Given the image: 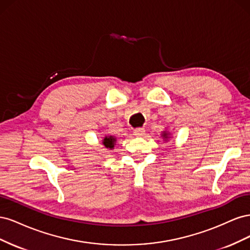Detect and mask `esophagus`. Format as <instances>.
<instances>
[{
    "instance_id": "obj_1",
    "label": "esophagus",
    "mask_w": 250,
    "mask_h": 250,
    "mask_svg": "<svg viewBox=\"0 0 250 250\" xmlns=\"http://www.w3.org/2000/svg\"><path fill=\"white\" fill-rule=\"evenodd\" d=\"M133 133L137 135V137H143L144 134H145V129L144 128H135V129L133 130Z\"/></svg>"
}]
</instances>
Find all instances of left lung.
Returning <instances> with one entry per match:
<instances>
[{
    "label": "left lung",
    "mask_w": 250,
    "mask_h": 250,
    "mask_svg": "<svg viewBox=\"0 0 250 250\" xmlns=\"http://www.w3.org/2000/svg\"><path fill=\"white\" fill-rule=\"evenodd\" d=\"M163 137H164V139H165V140H166V139H168V134L166 133V131L163 133Z\"/></svg>",
    "instance_id": "8db88e82"
}]
</instances>
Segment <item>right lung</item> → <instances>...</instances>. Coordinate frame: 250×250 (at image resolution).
I'll list each match as a JSON object with an SVG mask.
<instances>
[{
	"instance_id": "add662e5",
	"label": "right lung",
	"mask_w": 250,
	"mask_h": 250,
	"mask_svg": "<svg viewBox=\"0 0 250 250\" xmlns=\"http://www.w3.org/2000/svg\"><path fill=\"white\" fill-rule=\"evenodd\" d=\"M115 142H116V139L111 137V135H109V137H105V139L103 140L104 146L106 148H110V149H112L113 146H115Z\"/></svg>"
}]
</instances>
